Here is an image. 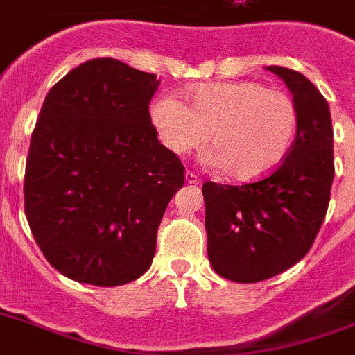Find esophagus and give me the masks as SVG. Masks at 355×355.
<instances>
[{
    "label": "esophagus",
    "instance_id": "34e87169",
    "mask_svg": "<svg viewBox=\"0 0 355 355\" xmlns=\"http://www.w3.org/2000/svg\"><path fill=\"white\" fill-rule=\"evenodd\" d=\"M185 182L187 184H200V178L194 173H191V171H185Z\"/></svg>",
    "mask_w": 355,
    "mask_h": 355
}]
</instances>
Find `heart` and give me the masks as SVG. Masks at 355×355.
<instances>
[{
	"mask_svg": "<svg viewBox=\"0 0 355 355\" xmlns=\"http://www.w3.org/2000/svg\"><path fill=\"white\" fill-rule=\"evenodd\" d=\"M152 122L168 150L182 155L209 139L205 161L225 168L230 178L258 180L272 173L292 150L299 130V106L286 92L258 81L200 85L189 107L175 95L152 106Z\"/></svg>",
	"mask_w": 355,
	"mask_h": 355,
	"instance_id": "heart-1",
	"label": "heart"
}]
</instances>
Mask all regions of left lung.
Here are the masks:
<instances>
[{"label": "left lung", "mask_w": 355, "mask_h": 355, "mask_svg": "<svg viewBox=\"0 0 355 355\" xmlns=\"http://www.w3.org/2000/svg\"><path fill=\"white\" fill-rule=\"evenodd\" d=\"M267 70L285 81L299 106L290 154L260 182L201 187L210 265L235 283L269 279L306 257L324 223L334 178L327 101L301 72L274 65Z\"/></svg>", "instance_id": "8db88e82"}]
</instances>
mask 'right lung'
<instances>
[{
  "label": "right lung",
  "instance_id": "right-lung-1",
  "mask_svg": "<svg viewBox=\"0 0 355 355\" xmlns=\"http://www.w3.org/2000/svg\"><path fill=\"white\" fill-rule=\"evenodd\" d=\"M113 58L70 70L47 94L31 136L24 212L54 269L120 286L148 270L184 166L161 145L148 104L159 86Z\"/></svg>",
  "mask_w": 355,
  "mask_h": 355
}]
</instances>
